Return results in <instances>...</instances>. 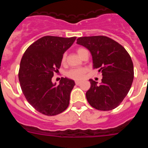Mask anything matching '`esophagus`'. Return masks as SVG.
I'll return each instance as SVG.
<instances>
[{
  "mask_svg": "<svg viewBox=\"0 0 148 148\" xmlns=\"http://www.w3.org/2000/svg\"><path fill=\"white\" fill-rule=\"evenodd\" d=\"M75 84H76V85H78V84H81V82H79V81H75Z\"/></svg>",
  "mask_w": 148,
  "mask_h": 148,
  "instance_id": "1",
  "label": "esophagus"
}]
</instances>
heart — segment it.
<instances>
[{"label": "heart", "mask_w": 148, "mask_h": 148, "mask_svg": "<svg viewBox=\"0 0 148 148\" xmlns=\"http://www.w3.org/2000/svg\"><path fill=\"white\" fill-rule=\"evenodd\" d=\"M86 49H84V48H78L77 49V53L78 54V56H81L82 53L85 51ZM66 54H64L62 56V59H61V62L64 64L66 61ZM87 72V69L86 68L83 67H78V68H73L71 69L70 70L66 73V75H67L69 78H72V79H74V80H81L84 76V74Z\"/></svg>", "instance_id": "obj_1"}]
</instances>
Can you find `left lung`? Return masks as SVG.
<instances>
[{"instance_id":"1","label":"left lung","mask_w":148,"mask_h":148,"mask_svg":"<svg viewBox=\"0 0 148 148\" xmlns=\"http://www.w3.org/2000/svg\"><path fill=\"white\" fill-rule=\"evenodd\" d=\"M77 44L87 48L92 55L94 69L102 73L101 83L90 79L86 92L89 104L99 110L117 108L127 95L134 76L130 55L121 44L103 35L81 37Z\"/></svg>"}]
</instances>
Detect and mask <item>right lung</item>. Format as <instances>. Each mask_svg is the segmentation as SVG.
<instances>
[{
	"label": "right lung",
	"mask_w": 148,
	"mask_h": 148,
	"mask_svg": "<svg viewBox=\"0 0 148 148\" xmlns=\"http://www.w3.org/2000/svg\"><path fill=\"white\" fill-rule=\"evenodd\" d=\"M75 38L44 36L31 44L21 58L18 78L22 92L27 101L46 116L59 114L70 104L75 82L62 78L56 85L52 78L61 66L64 53Z\"/></svg>",
	"instance_id": "1"
}]
</instances>
